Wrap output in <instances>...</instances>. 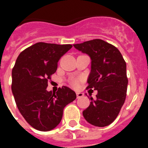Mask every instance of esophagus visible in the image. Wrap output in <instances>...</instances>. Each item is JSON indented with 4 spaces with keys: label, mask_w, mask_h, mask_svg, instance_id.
<instances>
[{
    "label": "esophagus",
    "mask_w": 148,
    "mask_h": 148,
    "mask_svg": "<svg viewBox=\"0 0 148 148\" xmlns=\"http://www.w3.org/2000/svg\"><path fill=\"white\" fill-rule=\"evenodd\" d=\"M76 95H77V98H80V97H83L84 96V94L82 92H77Z\"/></svg>",
    "instance_id": "1"
}]
</instances>
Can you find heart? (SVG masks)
<instances>
[{
    "label": "heart",
    "instance_id": "heart-1",
    "mask_svg": "<svg viewBox=\"0 0 148 148\" xmlns=\"http://www.w3.org/2000/svg\"><path fill=\"white\" fill-rule=\"evenodd\" d=\"M73 85H74V87H77V81H73Z\"/></svg>",
    "mask_w": 148,
    "mask_h": 148
}]
</instances>
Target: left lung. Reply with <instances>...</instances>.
I'll list each match as a JSON object with an SVG mask.
<instances>
[{
  "mask_svg": "<svg viewBox=\"0 0 148 148\" xmlns=\"http://www.w3.org/2000/svg\"><path fill=\"white\" fill-rule=\"evenodd\" d=\"M74 47L90 57L88 88L97 90L96 98L90 97V105L83 111L84 117L94 126H108L116 119L126 98L128 84L126 62L117 47L101 39Z\"/></svg>",
  "mask_w": 148,
  "mask_h": 148,
  "instance_id": "1",
  "label": "left lung"
}]
</instances>
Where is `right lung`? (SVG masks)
Masks as SVG:
<instances>
[{
    "instance_id": "1",
    "label": "right lung",
    "mask_w": 148,
    "mask_h": 148,
    "mask_svg": "<svg viewBox=\"0 0 148 148\" xmlns=\"http://www.w3.org/2000/svg\"><path fill=\"white\" fill-rule=\"evenodd\" d=\"M71 45L39 42L22 51L12 70L11 90L20 113L36 130L49 131L62 119L67 104L76 99L66 86L56 93L47 91V81L57 71L60 58Z\"/></svg>"
}]
</instances>
